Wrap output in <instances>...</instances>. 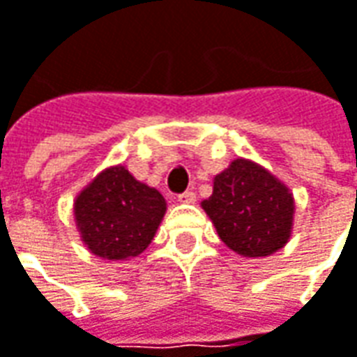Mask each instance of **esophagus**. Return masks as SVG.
Listing matches in <instances>:
<instances>
[{
    "instance_id": "34e87169",
    "label": "esophagus",
    "mask_w": 357,
    "mask_h": 357,
    "mask_svg": "<svg viewBox=\"0 0 357 357\" xmlns=\"http://www.w3.org/2000/svg\"><path fill=\"white\" fill-rule=\"evenodd\" d=\"M178 200L181 202H185V204H190V202H195L197 200V195L192 192V190H186L183 195H178Z\"/></svg>"
}]
</instances>
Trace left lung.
Instances as JSON below:
<instances>
[{
  "label": "left lung",
  "mask_w": 357,
  "mask_h": 357,
  "mask_svg": "<svg viewBox=\"0 0 357 357\" xmlns=\"http://www.w3.org/2000/svg\"><path fill=\"white\" fill-rule=\"evenodd\" d=\"M220 240L240 256L258 258L286 246L294 222L290 188L264 167L236 158L214 176L213 195L202 200Z\"/></svg>",
  "instance_id": "left-lung-1"
}]
</instances>
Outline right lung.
<instances>
[{
  "label": "right lung",
  "mask_w": 357,
  "mask_h": 357,
  "mask_svg": "<svg viewBox=\"0 0 357 357\" xmlns=\"http://www.w3.org/2000/svg\"><path fill=\"white\" fill-rule=\"evenodd\" d=\"M165 213L162 195L137 181L123 165L99 172L73 204L81 240L107 260L139 256L155 238Z\"/></svg>",
  "instance_id": "add662e5"
}]
</instances>
